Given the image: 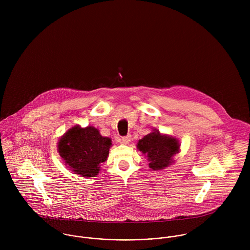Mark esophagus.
I'll return each mask as SVG.
<instances>
[{"label":"esophagus","mask_w":250,"mask_h":250,"mask_svg":"<svg viewBox=\"0 0 250 250\" xmlns=\"http://www.w3.org/2000/svg\"><path fill=\"white\" fill-rule=\"evenodd\" d=\"M131 141H132V137L130 135H128L126 137H123L121 139V142H122L123 144H129V143H131Z\"/></svg>","instance_id":"34e87169"}]
</instances>
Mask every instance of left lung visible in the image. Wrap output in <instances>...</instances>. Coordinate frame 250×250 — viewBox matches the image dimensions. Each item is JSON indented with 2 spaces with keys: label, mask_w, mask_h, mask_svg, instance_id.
<instances>
[{
  "label": "left lung",
  "mask_w": 250,
  "mask_h": 250,
  "mask_svg": "<svg viewBox=\"0 0 250 250\" xmlns=\"http://www.w3.org/2000/svg\"><path fill=\"white\" fill-rule=\"evenodd\" d=\"M180 146L176 138L162 134L157 129H153L137 144L153 170H161L171 166L175 162L173 157L180 152Z\"/></svg>",
  "instance_id": "8db88e82"
}]
</instances>
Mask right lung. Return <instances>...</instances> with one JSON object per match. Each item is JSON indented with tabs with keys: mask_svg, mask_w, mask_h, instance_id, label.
Here are the masks:
<instances>
[{
	"mask_svg": "<svg viewBox=\"0 0 250 250\" xmlns=\"http://www.w3.org/2000/svg\"><path fill=\"white\" fill-rule=\"evenodd\" d=\"M112 143L93 126L75 125L58 142V152L67 168L82 177H95L106 162Z\"/></svg>",
	"mask_w": 250,
	"mask_h": 250,
	"instance_id": "1",
	"label": "right lung"
}]
</instances>
